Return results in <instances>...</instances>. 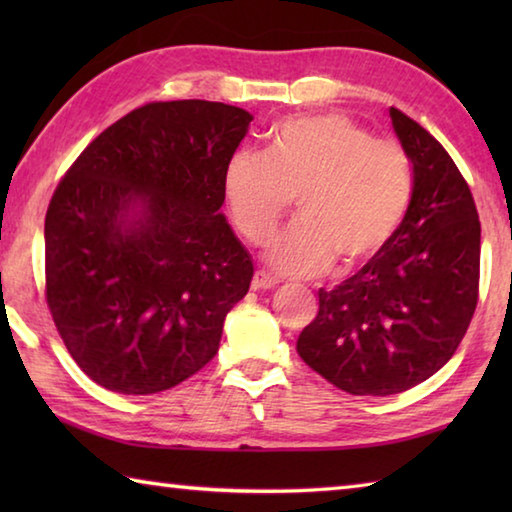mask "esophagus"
Instances as JSON below:
<instances>
[{
	"label": "esophagus",
	"instance_id": "1",
	"mask_svg": "<svg viewBox=\"0 0 512 512\" xmlns=\"http://www.w3.org/2000/svg\"><path fill=\"white\" fill-rule=\"evenodd\" d=\"M277 287V280L273 275H268L266 271H257L253 277V289H275Z\"/></svg>",
	"mask_w": 512,
	"mask_h": 512
}]
</instances>
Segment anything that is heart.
<instances>
[{
    "instance_id": "heart-1",
    "label": "heart",
    "mask_w": 512,
    "mask_h": 512,
    "mask_svg": "<svg viewBox=\"0 0 512 512\" xmlns=\"http://www.w3.org/2000/svg\"><path fill=\"white\" fill-rule=\"evenodd\" d=\"M413 173L400 144L375 140L343 115L284 119L266 153L239 149L223 169L232 221L262 244L296 196L298 221L268 241L264 259L277 273L354 271L391 244L409 210Z\"/></svg>"
}]
</instances>
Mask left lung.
Segmentation results:
<instances>
[{
  "mask_svg": "<svg viewBox=\"0 0 512 512\" xmlns=\"http://www.w3.org/2000/svg\"><path fill=\"white\" fill-rule=\"evenodd\" d=\"M413 164V192L384 253L318 291L298 354L352 395H395L445 366L479 300L481 223L461 171L420 124L391 108Z\"/></svg>",
  "mask_w": 512,
  "mask_h": 512,
  "instance_id": "left-lung-1",
  "label": "left lung"
}]
</instances>
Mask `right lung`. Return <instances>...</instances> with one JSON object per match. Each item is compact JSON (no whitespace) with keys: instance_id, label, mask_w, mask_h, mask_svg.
<instances>
[{"instance_id":"right-lung-1","label":"right lung","mask_w":512,"mask_h":512,"mask_svg":"<svg viewBox=\"0 0 512 512\" xmlns=\"http://www.w3.org/2000/svg\"><path fill=\"white\" fill-rule=\"evenodd\" d=\"M253 115L228 103H149L106 128L51 198L47 305L99 386L151 395L219 350L253 259L221 212L223 169Z\"/></svg>"}]
</instances>
